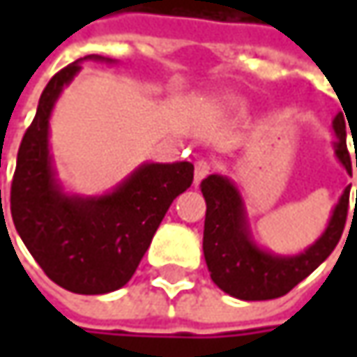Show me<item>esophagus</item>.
<instances>
[{
  "mask_svg": "<svg viewBox=\"0 0 357 357\" xmlns=\"http://www.w3.org/2000/svg\"><path fill=\"white\" fill-rule=\"evenodd\" d=\"M213 171V165L208 160H197L195 165V185H200L202 178H206Z\"/></svg>",
  "mask_w": 357,
  "mask_h": 357,
  "instance_id": "obj_1",
  "label": "esophagus"
}]
</instances>
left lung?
I'll list each match as a JSON object with an SVG mask.
<instances>
[{"mask_svg": "<svg viewBox=\"0 0 357 357\" xmlns=\"http://www.w3.org/2000/svg\"><path fill=\"white\" fill-rule=\"evenodd\" d=\"M334 153L344 169L351 171L346 146V121L337 113L334 123ZM357 167V155H356ZM206 200L202 250L213 282L238 300H272L288 294L332 254L342 238L348 218L350 188L342 192L322 236L304 252L282 256L258 246L252 238L244 200L236 185L222 174H211L200 183ZM357 206V192H356Z\"/></svg>", "mask_w": 357, "mask_h": 357, "instance_id": "left-lung-1", "label": "left lung"}]
</instances>
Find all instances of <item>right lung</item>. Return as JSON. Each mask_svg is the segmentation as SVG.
I'll return each instance as SVG.
<instances>
[{"label":"right lung","mask_w":357,"mask_h":357,"mask_svg":"<svg viewBox=\"0 0 357 357\" xmlns=\"http://www.w3.org/2000/svg\"><path fill=\"white\" fill-rule=\"evenodd\" d=\"M115 63L87 55L51 77L25 130L11 183V218L35 262L75 294L123 288L151 246L160 220L192 185V162H144L101 197L63 190L49 149V119L79 63Z\"/></svg>","instance_id":"1"}]
</instances>
